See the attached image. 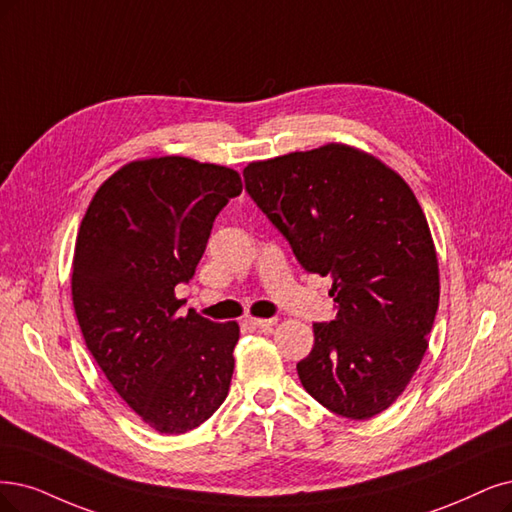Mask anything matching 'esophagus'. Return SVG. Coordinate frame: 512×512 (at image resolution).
Wrapping results in <instances>:
<instances>
[{"label":"esophagus","instance_id":"1","mask_svg":"<svg viewBox=\"0 0 512 512\" xmlns=\"http://www.w3.org/2000/svg\"><path fill=\"white\" fill-rule=\"evenodd\" d=\"M246 323L257 329H266V327H274L276 320L274 318H246Z\"/></svg>","mask_w":512,"mask_h":512}]
</instances>
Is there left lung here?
Wrapping results in <instances>:
<instances>
[{"instance_id":"obj_1","label":"left lung","mask_w":512,"mask_h":512,"mask_svg":"<svg viewBox=\"0 0 512 512\" xmlns=\"http://www.w3.org/2000/svg\"><path fill=\"white\" fill-rule=\"evenodd\" d=\"M244 187L301 268L331 276L335 318L297 363L329 411L369 420L418 371L439 308V263L422 206L392 168L331 143L244 168Z\"/></svg>"}]
</instances>
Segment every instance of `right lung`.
<instances>
[{
  "mask_svg": "<svg viewBox=\"0 0 512 512\" xmlns=\"http://www.w3.org/2000/svg\"><path fill=\"white\" fill-rule=\"evenodd\" d=\"M242 181L181 156L130 162L94 194L75 242L71 295L109 384L158 432L183 434L225 401L236 323L179 316L213 221Z\"/></svg>",
  "mask_w": 512,
  "mask_h": 512,
  "instance_id": "right-lung-1",
  "label": "right lung"
}]
</instances>
